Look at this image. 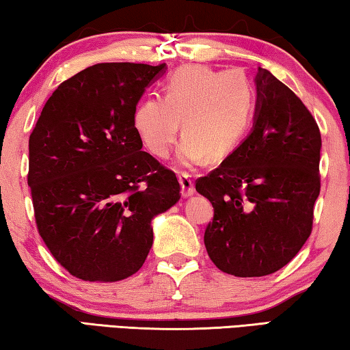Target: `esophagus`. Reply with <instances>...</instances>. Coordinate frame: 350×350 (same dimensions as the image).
I'll list each match as a JSON object with an SVG mask.
<instances>
[{
    "label": "esophagus",
    "instance_id": "esophagus-1",
    "mask_svg": "<svg viewBox=\"0 0 350 350\" xmlns=\"http://www.w3.org/2000/svg\"><path fill=\"white\" fill-rule=\"evenodd\" d=\"M179 182H180V187H182L183 198L193 196V194H194L193 176L189 173H185V171H182V173H179Z\"/></svg>",
    "mask_w": 350,
    "mask_h": 350
}]
</instances>
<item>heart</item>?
Segmentation results:
<instances>
[{
  "label": "heart",
  "mask_w": 350,
  "mask_h": 350,
  "mask_svg": "<svg viewBox=\"0 0 350 350\" xmlns=\"http://www.w3.org/2000/svg\"><path fill=\"white\" fill-rule=\"evenodd\" d=\"M253 88L238 70L219 72L204 64L176 69L163 85V98L148 97L134 111V128L154 156L167 157L180 129L177 159L185 167L232 152L250 123Z\"/></svg>",
  "instance_id": "heart-1"
}]
</instances>
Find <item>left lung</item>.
<instances>
[{
    "instance_id": "8db88e82",
    "label": "left lung",
    "mask_w": 350,
    "mask_h": 350,
    "mask_svg": "<svg viewBox=\"0 0 350 350\" xmlns=\"http://www.w3.org/2000/svg\"><path fill=\"white\" fill-rule=\"evenodd\" d=\"M254 123L247 139L196 180L215 215L204 242L219 270L265 276L292 260L312 233L321 189V133L301 98L259 69Z\"/></svg>"
}]
</instances>
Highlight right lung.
Masks as SVG:
<instances>
[{
	"label": "right lung",
	"instance_id": "1",
	"mask_svg": "<svg viewBox=\"0 0 350 350\" xmlns=\"http://www.w3.org/2000/svg\"><path fill=\"white\" fill-rule=\"evenodd\" d=\"M165 63H98L57 88L29 137L35 224L83 281H120L144 265L151 221L180 199L174 171L142 151L135 105Z\"/></svg>",
	"mask_w": 350,
	"mask_h": 350
}]
</instances>
